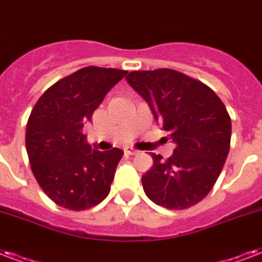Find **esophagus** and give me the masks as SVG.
<instances>
[{
    "label": "esophagus",
    "mask_w": 262,
    "mask_h": 262,
    "mask_svg": "<svg viewBox=\"0 0 262 262\" xmlns=\"http://www.w3.org/2000/svg\"><path fill=\"white\" fill-rule=\"evenodd\" d=\"M124 153L128 154V156H135V154H138L139 151H138V150H135V149H133V147H125Z\"/></svg>",
    "instance_id": "34e87169"
}]
</instances>
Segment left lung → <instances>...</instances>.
Instances as JSON below:
<instances>
[{"instance_id": "left-lung-1", "label": "left lung", "mask_w": 262, "mask_h": 262, "mask_svg": "<svg viewBox=\"0 0 262 262\" xmlns=\"http://www.w3.org/2000/svg\"><path fill=\"white\" fill-rule=\"evenodd\" d=\"M127 82L149 105L175 143L142 176L146 195L168 209H187L208 195L230 151L231 119L210 87L178 71H134Z\"/></svg>"}]
</instances>
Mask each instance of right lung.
Instances as JSON below:
<instances>
[{
    "instance_id": "add662e5",
    "label": "right lung",
    "mask_w": 262,
    "mask_h": 262,
    "mask_svg": "<svg viewBox=\"0 0 262 262\" xmlns=\"http://www.w3.org/2000/svg\"><path fill=\"white\" fill-rule=\"evenodd\" d=\"M127 71L86 67L56 82L28 117L26 149L45 194L62 208L84 210L106 198L124 151L90 146L83 125Z\"/></svg>"
}]
</instances>
